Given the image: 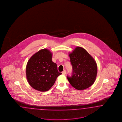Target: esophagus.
<instances>
[{
	"mask_svg": "<svg viewBox=\"0 0 122 122\" xmlns=\"http://www.w3.org/2000/svg\"><path fill=\"white\" fill-rule=\"evenodd\" d=\"M62 73V74H63V75H65V74H66V71H63Z\"/></svg>",
	"mask_w": 122,
	"mask_h": 122,
	"instance_id": "obj_1",
	"label": "esophagus"
}]
</instances>
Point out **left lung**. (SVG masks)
Segmentation results:
<instances>
[{
    "instance_id": "left-lung-1",
    "label": "left lung",
    "mask_w": 122,
    "mask_h": 122,
    "mask_svg": "<svg viewBox=\"0 0 122 122\" xmlns=\"http://www.w3.org/2000/svg\"><path fill=\"white\" fill-rule=\"evenodd\" d=\"M72 66V76H67L71 85L79 90L87 89L95 81L97 66L93 59L84 48L77 46L69 53Z\"/></svg>"
}]
</instances>
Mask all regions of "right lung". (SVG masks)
<instances>
[{
  "mask_svg": "<svg viewBox=\"0 0 122 122\" xmlns=\"http://www.w3.org/2000/svg\"><path fill=\"white\" fill-rule=\"evenodd\" d=\"M52 53L47 49L40 50L31 57L27 63L26 76L30 85L40 92L49 90L61 75L52 60Z\"/></svg>",
  "mask_w": 122,
  "mask_h": 122,
  "instance_id": "1",
  "label": "right lung"
}]
</instances>
